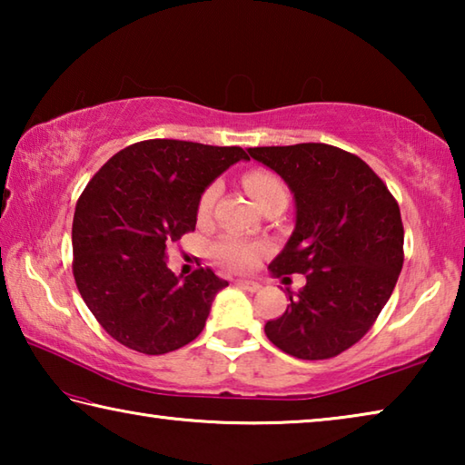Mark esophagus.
I'll list each match as a JSON object with an SVG mask.
<instances>
[{
  "label": "esophagus",
  "mask_w": 465,
  "mask_h": 465,
  "mask_svg": "<svg viewBox=\"0 0 465 465\" xmlns=\"http://www.w3.org/2000/svg\"><path fill=\"white\" fill-rule=\"evenodd\" d=\"M235 285H238L240 289H243V291H250V293H256L258 289H261V282H256V281H246V279H240L238 282H235Z\"/></svg>",
  "instance_id": "34e87169"
}]
</instances>
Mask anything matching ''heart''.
I'll use <instances>...</instances> for the list:
<instances>
[{"instance_id": "obj_1", "label": "heart", "mask_w": 465, "mask_h": 465, "mask_svg": "<svg viewBox=\"0 0 465 465\" xmlns=\"http://www.w3.org/2000/svg\"><path fill=\"white\" fill-rule=\"evenodd\" d=\"M243 184H246L250 196L256 201L258 207H261L262 203L274 199V196H285L287 199L285 184H282V180L279 176H274L272 172H266V170L250 172V174H246V178H243ZM219 191H222V186L219 184H211L204 188V193L199 199V204H196V215L201 219H204L211 213V209H213V204L219 196ZM213 254L215 258H219V261L225 262L227 266H232L235 271H250L252 266H256V262L266 254V246L264 243L238 238V235H227V238H222L215 243Z\"/></svg>"}]
</instances>
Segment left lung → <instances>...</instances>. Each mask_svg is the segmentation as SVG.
I'll return each instance as SVG.
<instances>
[{
  "mask_svg": "<svg viewBox=\"0 0 465 465\" xmlns=\"http://www.w3.org/2000/svg\"><path fill=\"white\" fill-rule=\"evenodd\" d=\"M252 160L285 180L295 227L271 262L272 277L305 274L281 318L266 322L269 341L291 357L341 355L373 326L404 262L400 207L361 160L326 143L250 147Z\"/></svg>",
  "mask_w": 465,
  "mask_h": 465,
  "instance_id": "obj_1",
  "label": "left lung"
}]
</instances>
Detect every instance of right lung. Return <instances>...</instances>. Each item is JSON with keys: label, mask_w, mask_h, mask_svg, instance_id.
Listing matches in <instances>:
<instances>
[{"label": "right lung", "mask_w": 465, "mask_h": 465, "mask_svg": "<svg viewBox=\"0 0 465 465\" xmlns=\"http://www.w3.org/2000/svg\"><path fill=\"white\" fill-rule=\"evenodd\" d=\"M240 160H248L242 147L149 139L110 157L85 186L74 215V277L114 341L163 355L203 332L227 281L211 269L176 277L166 250L194 230L204 188Z\"/></svg>", "instance_id": "add662e5"}]
</instances>
